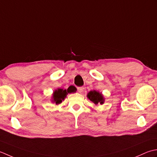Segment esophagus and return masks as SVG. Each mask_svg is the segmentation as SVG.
<instances>
[{
	"label": "esophagus",
	"instance_id": "esophagus-1",
	"mask_svg": "<svg viewBox=\"0 0 157 157\" xmlns=\"http://www.w3.org/2000/svg\"><path fill=\"white\" fill-rule=\"evenodd\" d=\"M77 90L79 93H82L83 91H84V87H78L77 88Z\"/></svg>",
	"mask_w": 157,
	"mask_h": 157
}]
</instances>
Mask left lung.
I'll use <instances>...</instances> for the list:
<instances>
[{
	"instance_id": "left-lung-1",
	"label": "left lung",
	"mask_w": 157,
	"mask_h": 157,
	"mask_svg": "<svg viewBox=\"0 0 157 157\" xmlns=\"http://www.w3.org/2000/svg\"><path fill=\"white\" fill-rule=\"evenodd\" d=\"M87 97L89 100L91 101L95 105L98 104H104L105 101V98L103 94L100 91L96 90H93L89 91Z\"/></svg>"
}]
</instances>
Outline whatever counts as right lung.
Segmentation results:
<instances>
[{
    "mask_svg": "<svg viewBox=\"0 0 157 157\" xmlns=\"http://www.w3.org/2000/svg\"><path fill=\"white\" fill-rule=\"evenodd\" d=\"M73 92H75V89L70 87H69L67 89L58 88L53 91L51 101H52V103L58 105L62 103V101L64 100L67 95Z\"/></svg>",
    "mask_w": 157,
    "mask_h": 157,
    "instance_id": "add662e5",
    "label": "right lung"
}]
</instances>
